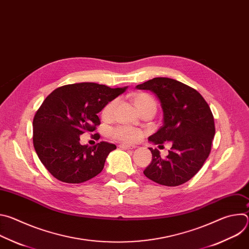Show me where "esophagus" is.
<instances>
[{
  "label": "esophagus",
  "mask_w": 249,
  "mask_h": 249,
  "mask_svg": "<svg viewBox=\"0 0 249 249\" xmlns=\"http://www.w3.org/2000/svg\"><path fill=\"white\" fill-rule=\"evenodd\" d=\"M119 148H121V149H124V150H132V149H135V148H136V146H131V145L121 144V145H119Z\"/></svg>",
  "instance_id": "esophagus-1"
}]
</instances>
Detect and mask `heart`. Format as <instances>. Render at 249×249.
I'll list each match as a JSON object with an SVG mask.
<instances>
[{
  "mask_svg": "<svg viewBox=\"0 0 249 249\" xmlns=\"http://www.w3.org/2000/svg\"><path fill=\"white\" fill-rule=\"evenodd\" d=\"M132 100L134 105L141 113L146 112V111H153L155 113L157 110L156 100L148 93H145V92L134 93L132 95ZM116 105H117L116 99H113L108 103H106L101 112V116L104 120H110L113 117ZM112 134L117 140L128 144L135 143V142L140 140L142 135H143L142 134V131H140L139 129L126 126V125H121L116 127L113 130Z\"/></svg>",
  "mask_w": 249,
  "mask_h": 249,
  "instance_id": "obj_1",
  "label": "heart"
}]
</instances>
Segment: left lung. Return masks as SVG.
I'll return each mask as SVG.
<instances>
[{
  "label": "left lung",
  "instance_id": "1",
  "mask_svg": "<svg viewBox=\"0 0 249 249\" xmlns=\"http://www.w3.org/2000/svg\"><path fill=\"white\" fill-rule=\"evenodd\" d=\"M154 92L163 112L162 126L149 137L161 146L170 142L163 159L160 151L149 148L153 160L144 170L149 179L164 186H178L201 169L208 159L215 136V122L208 103L194 89L169 78H154L136 87Z\"/></svg>",
  "mask_w": 249,
  "mask_h": 249
}]
</instances>
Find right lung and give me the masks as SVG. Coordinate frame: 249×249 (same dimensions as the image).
Returning a JSON list of instances; mask_svg holds the SVG:
<instances>
[{"instance_id": "right-lung-1", "label": "right lung", "mask_w": 249, "mask_h": 249, "mask_svg": "<svg viewBox=\"0 0 249 249\" xmlns=\"http://www.w3.org/2000/svg\"><path fill=\"white\" fill-rule=\"evenodd\" d=\"M126 89L81 83L58 88L45 98L33 119V146L55 178L82 183L101 172L116 146L106 142L81 145V135L92 133L100 124L97 113Z\"/></svg>"}]
</instances>
